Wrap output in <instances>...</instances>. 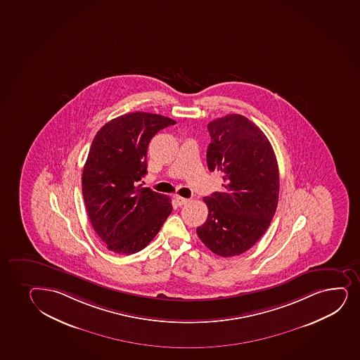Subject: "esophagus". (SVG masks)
Instances as JSON below:
<instances>
[{
	"label": "esophagus",
	"instance_id": "34e87169",
	"mask_svg": "<svg viewBox=\"0 0 360 360\" xmlns=\"http://www.w3.org/2000/svg\"><path fill=\"white\" fill-rule=\"evenodd\" d=\"M176 202H177L178 206H184V205L189 202V200H188V198H181V196H177V198H176Z\"/></svg>",
	"mask_w": 360,
	"mask_h": 360
}]
</instances>
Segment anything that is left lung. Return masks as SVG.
Here are the masks:
<instances>
[{
	"label": "left lung",
	"mask_w": 360,
	"mask_h": 360,
	"mask_svg": "<svg viewBox=\"0 0 360 360\" xmlns=\"http://www.w3.org/2000/svg\"><path fill=\"white\" fill-rule=\"evenodd\" d=\"M207 165L221 174L220 191L203 198L208 217L198 238L221 257L249 250L271 225L279 201V167L257 125L232 113L208 124Z\"/></svg>",
	"instance_id": "8db88e82"
}]
</instances>
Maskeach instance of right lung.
Segmentation results:
<instances>
[{"instance_id": "add662e5", "label": "right lung", "mask_w": 360, "mask_h": 360, "mask_svg": "<svg viewBox=\"0 0 360 360\" xmlns=\"http://www.w3.org/2000/svg\"><path fill=\"white\" fill-rule=\"evenodd\" d=\"M176 121L150 112L127 113L103 125L82 171L89 221L109 250L131 255L157 236L172 212L171 198L139 184L147 174V148Z\"/></svg>"}]
</instances>
